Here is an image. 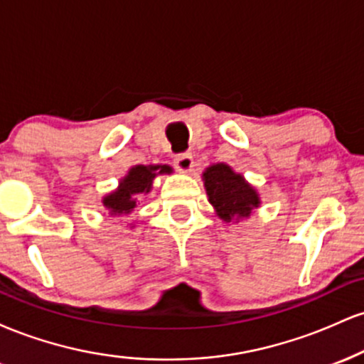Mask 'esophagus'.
<instances>
[{"label": "esophagus", "instance_id": "34e87169", "mask_svg": "<svg viewBox=\"0 0 364 364\" xmlns=\"http://www.w3.org/2000/svg\"><path fill=\"white\" fill-rule=\"evenodd\" d=\"M174 164H176L178 171H181V173H188V171H191V168H193V156H191L190 152L178 154V156L174 157Z\"/></svg>", "mask_w": 364, "mask_h": 364}]
</instances>
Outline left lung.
Masks as SVG:
<instances>
[{"label": "left lung", "instance_id": "1", "mask_svg": "<svg viewBox=\"0 0 364 364\" xmlns=\"http://www.w3.org/2000/svg\"><path fill=\"white\" fill-rule=\"evenodd\" d=\"M203 183L208 202L215 208L217 215L225 223L246 219L260 207V196L241 174L235 173L231 166L214 164L203 173Z\"/></svg>", "mask_w": 364, "mask_h": 364}]
</instances>
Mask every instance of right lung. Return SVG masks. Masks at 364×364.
Listing matches in <instances>:
<instances>
[{
  "label": "right lung",
  "instance_id": "right-lung-1",
  "mask_svg": "<svg viewBox=\"0 0 364 364\" xmlns=\"http://www.w3.org/2000/svg\"><path fill=\"white\" fill-rule=\"evenodd\" d=\"M173 168L164 166H133L128 174L119 181V186L102 198L104 207L111 215H127L136 207V200L141 193H149L154 178L159 174H171Z\"/></svg>",
  "mask_w": 364,
  "mask_h": 364
}]
</instances>
